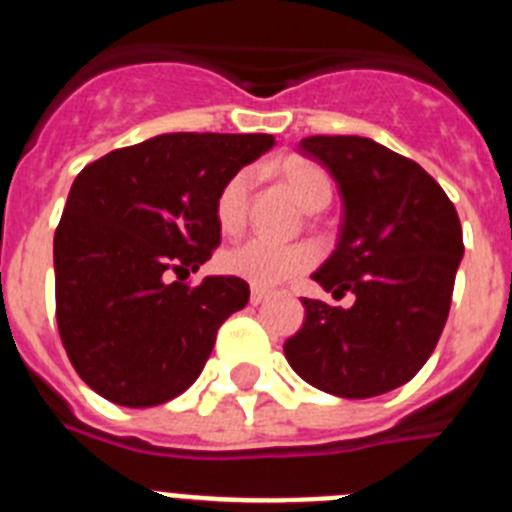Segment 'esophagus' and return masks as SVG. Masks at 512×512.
I'll return each instance as SVG.
<instances>
[{"mask_svg": "<svg viewBox=\"0 0 512 512\" xmlns=\"http://www.w3.org/2000/svg\"><path fill=\"white\" fill-rule=\"evenodd\" d=\"M269 300V292H264V289H251V305H261V302Z\"/></svg>", "mask_w": 512, "mask_h": 512, "instance_id": "esophagus-1", "label": "esophagus"}]
</instances>
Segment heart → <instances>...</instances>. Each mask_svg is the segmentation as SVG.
Here are the masks:
<instances>
[{"instance_id": "1", "label": "heart", "mask_w": 512, "mask_h": 512, "mask_svg": "<svg viewBox=\"0 0 512 512\" xmlns=\"http://www.w3.org/2000/svg\"><path fill=\"white\" fill-rule=\"evenodd\" d=\"M279 174H282L289 192L295 194V200L307 212L323 210L330 202L333 187H330L328 174L320 166L302 161V158H289L279 166ZM248 192H251V174L248 171H238L223 184L215 200V217L223 233H238L243 228L248 212ZM310 261L312 256L307 248L279 246V243L266 241V238H248V241L228 248L220 256V266H223L225 274L243 279L256 289H271L287 282L289 277L305 271Z\"/></svg>"}]
</instances>
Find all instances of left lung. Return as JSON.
<instances>
[{"mask_svg":"<svg viewBox=\"0 0 512 512\" xmlns=\"http://www.w3.org/2000/svg\"><path fill=\"white\" fill-rule=\"evenodd\" d=\"M297 148L330 171L343 202L336 251L312 279L356 302L302 300L305 323L284 356L328 395H384L410 382L441 338L464 256L459 215L428 171L377 140L310 135Z\"/></svg>","mask_w":512,"mask_h":512,"instance_id":"left-lung-1","label":"left lung"}]
</instances>
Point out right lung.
Listing matches in <instances>:
<instances>
[{
  "label": "right lung",
  "mask_w": 512,
  "mask_h": 512,
  "mask_svg": "<svg viewBox=\"0 0 512 512\" xmlns=\"http://www.w3.org/2000/svg\"><path fill=\"white\" fill-rule=\"evenodd\" d=\"M274 146L266 133H164L89 164L53 238L56 320L79 377L104 400L153 408L205 369L248 284L197 271L220 246L215 200Z\"/></svg>",
  "instance_id": "right-lung-1"
}]
</instances>
